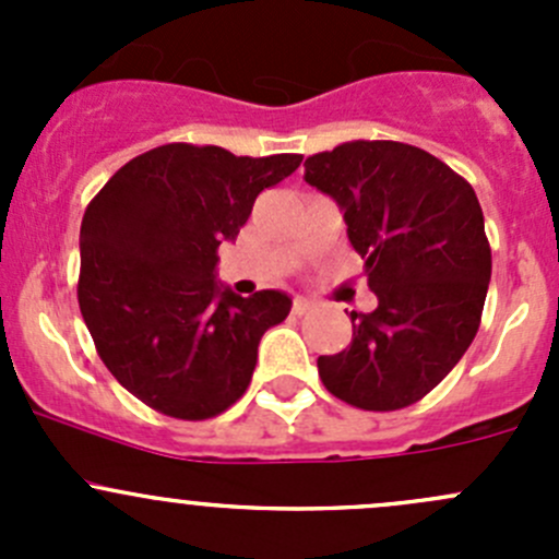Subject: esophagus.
I'll return each instance as SVG.
<instances>
[{
  "label": "esophagus",
  "mask_w": 559,
  "mask_h": 559,
  "mask_svg": "<svg viewBox=\"0 0 559 559\" xmlns=\"http://www.w3.org/2000/svg\"><path fill=\"white\" fill-rule=\"evenodd\" d=\"M308 311H311V302L302 300V297H297V300L292 302V313L295 316H306Z\"/></svg>",
  "instance_id": "obj_1"
}]
</instances>
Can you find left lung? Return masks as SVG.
I'll use <instances>...</instances> for the list:
<instances>
[{
  "instance_id": "obj_1",
  "label": "left lung",
  "mask_w": 559,
  "mask_h": 559,
  "mask_svg": "<svg viewBox=\"0 0 559 559\" xmlns=\"http://www.w3.org/2000/svg\"><path fill=\"white\" fill-rule=\"evenodd\" d=\"M302 178L341 205L379 297L373 313H352V343L319 357L321 384L362 411L419 403L481 324L492 248L476 191L441 159L397 140L321 151L308 156Z\"/></svg>"
}]
</instances>
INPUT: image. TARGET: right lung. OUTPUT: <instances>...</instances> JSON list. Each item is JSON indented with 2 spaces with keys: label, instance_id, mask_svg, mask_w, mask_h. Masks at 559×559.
Instances as JSON below:
<instances>
[{
  "label": "right lung",
  "instance_id": "1",
  "mask_svg": "<svg viewBox=\"0 0 559 559\" xmlns=\"http://www.w3.org/2000/svg\"><path fill=\"white\" fill-rule=\"evenodd\" d=\"M300 162L167 143L127 162L88 202L78 306L105 368L148 408L202 421L246 394L259 341L292 300L218 289V246Z\"/></svg>",
  "mask_w": 559,
  "mask_h": 559
}]
</instances>
